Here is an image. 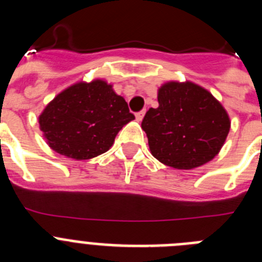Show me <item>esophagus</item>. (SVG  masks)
<instances>
[{"label": "esophagus", "instance_id": "obj_1", "mask_svg": "<svg viewBox=\"0 0 262 262\" xmlns=\"http://www.w3.org/2000/svg\"><path fill=\"white\" fill-rule=\"evenodd\" d=\"M144 114H145V110H142V111H139V113H136L135 114L136 120H138V122H142L143 118H144Z\"/></svg>", "mask_w": 262, "mask_h": 262}]
</instances>
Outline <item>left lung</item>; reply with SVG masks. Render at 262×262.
Listing matches in <instances>:
<instances>
[{
  "label": "left lung",
  "mask_w": 262,
  "mask_h": 262,
  "mask_svg": "<svg viewBox=\"0 0 262 262\" xmlns=\"http://www.w3.org/2000/svg\"><path fill=\"white\" fill-rule=\"evenodd\" d=\"M159 107L142 122L151 154L176 169L209 163L223 147L230 118L210 92L193 82H166L159 89Z\"/></svg>",
  "instance_id": "1"
}]
</instances>
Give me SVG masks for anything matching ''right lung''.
Wrapping results in <instances>:
<instances>
[{
  "instance_id": "1",
  "label": "right lung",
  "mask_w": 262,
  "mask_h": 262,
  "mask_svg": "<svg viewBox=\"0 0 262 262\" xmlns=\"http://www.w3.org/2000/svg\"><path fill=\"white\" fill-rule=\"evenodd\" d=\"M135 119L123 97L102 80L77 82L62 90L39 117L47 143L75 160L105 154L122 127Z\"/></svg>"
}]
</instances>
